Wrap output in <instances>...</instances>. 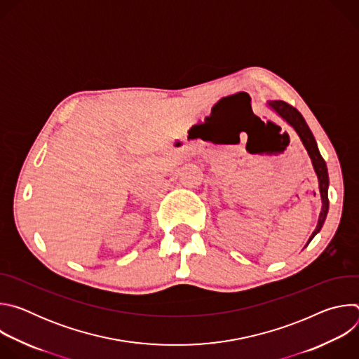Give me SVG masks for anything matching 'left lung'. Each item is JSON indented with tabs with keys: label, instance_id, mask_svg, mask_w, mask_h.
Returning <instances> with one entry per match:
<instances>
[{
	"label": "left lung",
	"instance_id": "8db88e82",
	"mask_svg": "<svg viewBox=\"0 0 359 359\" xmlns=\"http://www.w3.org/2000/svg\"><path fill=\"white\" fill-rule=\"evenodd\" d=\"M269 105L271 107V109H274L288 125H291L294 128V130L298 133L302 144L305 146L306 151H309V155L311 158L314 170L317 173L318 177V184H320V193H321V200H323V209L320 213V219H318V224L317 229L314 230V233L311 234L309 243L306 245L310 244V241L314 238V236L321 230L327 213H328V208H330V200H328V184H330V179H328V170H327V165L325 161L323 159L321 153L318 150L317 142L314 139L313 132L310 130L309 125H306L305 119L302 118V115L291 105H288L287 102L284 100H271L269 102Z\"/></svg>",
	"mask_w": 359,
	"mask_h": 359
}]
</instances>
